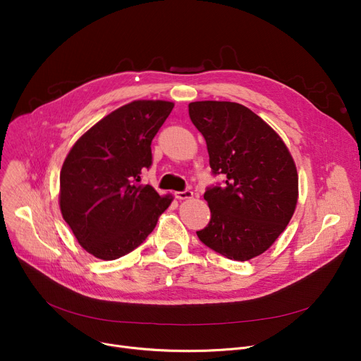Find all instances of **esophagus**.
I'll list each match as a JSON object with an SVG mask.
<instances>
[{
  "label": "esophagus",
  "instance_id": "obj_1",
  "mask_svg": "<svg viewBox=\"0 0 361 361\" xmlns=\"http://www.w3.org/2000/svg\"><path fill=\"white\" fill-rule=\"evenodd\" d=\"M176 197L178 200H185V199H192L193 192L192 190H184V192H176Z\"/></svg>",
  "mask_w": 361,
  "mask_h": 361
}]
</instances>
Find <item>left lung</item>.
I'll list each match as a JSON object with an SVG mask.
<instances>
[{"label": "left lung", "instance_id": "left-lung-1", "mask_svg": "<svg viewBox=\"0 0 361 361\" xmlns=\"http://www.w3.org/2000/svg\"><path fill=\"white\" fill-rule=\"evenodd\" d=\"M188 116L206 140L212 173L225 178L206 188L211 221L196 234L225 257L250 260L267 252L293 218L294 159L276 131L241 104L192 102Z\"/></svg>", "mask_w": 361, "mask_h": 361}]
</instances>
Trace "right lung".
<instances>
[{
  "label": "right lung",
  "instance_id": "1",
  "mask_svg": "<svg viewBox=\"0 0 361 361\" xmlns=\"http://www.w3.org/2000/svg\"><path fill=\"white\" fill-rule=\"evenodd\" d=\"M166 101H133L108 114L74 143L60 174V209L82 247L116 260L154 231L173 196L140 184L152 140L173 111Z\"/></svg>",
  "mask_w": 361,
  "mask_h": 361
}]
</instances>
